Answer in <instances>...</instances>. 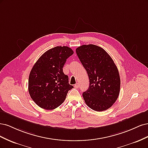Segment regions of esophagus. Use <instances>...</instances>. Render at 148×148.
Segmentation results:
<instances>
[{
    "label": "esophagus",
    "instance_id": "34e87169",
    "mask_svg": "<svg viewBox=\"0 0 148 148\" xmlns=\"http://www.w3.org/2000/svg\"><path fill=\"white\" fill-rule=\"evenodd\" d=\"M75 88H79V84L78 83H77V84H75Z\"/></svg>",
    "mask_w": 148,
    "mask_h": 148
}]
</instances>
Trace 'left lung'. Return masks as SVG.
Returning <instances> with one entry per match:
<instances>
[{
	"mask_svg": "<svg viewBox=\"0 0 148 148\" xmlns=\"http://www.w3.org/2000/svg\"><path fill=\"white\" fill-rule=\"evenodd\" d=\"M76 52L89 79V86L83 93L86 105L101 112L113 105L120 93V78L114 60L102 47L94 44L82 45Z\"/></svg>",
	"mask_w": 148,
	"mask_h": 148,
	"instance_id": "left-lung-1",
	"label": "left lung"
}]
</instances>
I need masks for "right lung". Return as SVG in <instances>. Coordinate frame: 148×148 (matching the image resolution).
I'll use <instances>...</instances> for the list:
<instances>
[{
  "instance_id": "1",
  "label": "right lung",
  "mask_w": 148,
  "mask_h": 148,
  "mask_svg": "<svg viewBox=\"0 0 148 148\" xmlns=\"http://www.w3.org/2000/svg\"><path fill=\"white\" fill-rule=\"evenodd\" d=\"M72 54L71 48L57 46L44 52L33 66L29 76L28 91L39 107L46 110L57 108L73 88L69 83L68 76L63 72L66 59Z\"/></svg>"
}]
</instances>
